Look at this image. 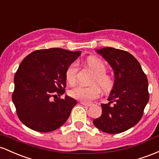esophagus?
I'll list each match as a JSON object with an SVG mask.
<instances>
[{"mask_svg": "<svg viewBox=\"0 0 159 159\" xmlns=\"http://www.w3.org/2000/svg\"><path fill=\"white\" fill-rule=\"evenodd\" d=\"M80 103H81L82 105H83V106H86V107H90V106H92V104H91V103H87L83 102V101H81V102H80Z\"/></svg>", "mask_w": 159, "mask_h": 159, "instance_id": "esophagus-1", "label": "esophagus"}]
</instances>
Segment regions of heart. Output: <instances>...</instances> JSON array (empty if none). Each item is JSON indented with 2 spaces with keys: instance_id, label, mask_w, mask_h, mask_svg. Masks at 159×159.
I'll use <instances>...</instances> for the list:
<instances>
[{
  "instance_id": "1",
  "label": "heart",
  "mask_w": 159,
  "mask_h": 159,
  "mask_svg": "<svg viewBox=\"0 0 159 159\" xmlns=\"http://www.w3.org/2000/svg\"><path fill=\"white\" fill-rule=\"evenodd\" d=\"M86 64L94 73L92 82L96 83L103 92H110L113 88V78L110 75L106 74L107 66L102 60L95 57H89L86 60ZM78 72V65L76 61L71 63L66 70V80L69 84H74L76 80ZM69 94L73 98L79 100L83 102H90L96 99L100 95V89L96 85L84 86L78 85L69 92Z\"/></svg>"
}]
</instances>
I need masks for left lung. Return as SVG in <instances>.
I'll return each instance as SVG.
<instances>
[{"label":"left lung","mask_w":159,"mask_h":159,"mask_svg":"<svg viewBox=\"0 0 159 159\" xmlns=\"http://www.w3.org/2000/svg\"><path fill=\"white\" fill-rule=\"evenodd\" d=\"M111 65L115 83L109 103H101L102 114L95 127L108 134L125 131L138 123L149 101L148 80L136 58L128 52L112 47L97 50Z\"/></svg>","instance_id":"obj_1"}]
</instances>
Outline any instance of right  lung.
<instances>
[{
    "instance_id": "1",
    "label": "right lung",
    "mask_w": 159,
    "mask_h": 159,
    "mask_svg": "<svg viewBox=\"0 0 159 159\" xmlns=\"http://www.w3.org/2000/svg\"><path fill=\"white\" fill-rule=\"evenodd\" d=\"M80 54V51L51 48L34 51L22 60L14 76L12 99L25 125L49 132L65 124L77 102L60 96L65 92L66 70Z\"/></svg>"
}]
</instances>
